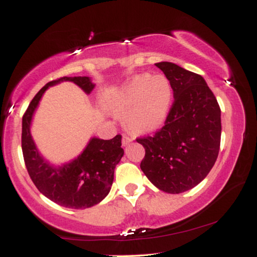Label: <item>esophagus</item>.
<instances>
[{
  "label": "esophagus",
  "mask_w": 257,
  "mask_h": 257,
  "mask_svg": "<svg viewBox=\"0 0 257 257\" xmlns=\"http://www.w3.org/2000/svg\"><path fill=\"white\" fill-rule=\"evenodd\" d=\"M132 141H133V139L131 137H128V135H123V138H122V145L123 146L129 145Z\"/></svg>",
  "instance_id": "34e87169"
}]
</instances>
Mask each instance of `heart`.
<instances>
[{"mask_svg": "<svg viewBox=\"0 0 257 257\" xmlns=\"http://www.w3.org/2000/svg\"><path fill=\"white\" fill-rule=\"evenodd\" d=\"M173 101L170 82L163 75L141 73L105 96L108 110L123 116V124L137 134L152 133L166 122Z\"/></svg>", "mask_w": 257, "mask_h": 257, "instance_id": "b5f03b06", "label": "heart"}]
</instances>
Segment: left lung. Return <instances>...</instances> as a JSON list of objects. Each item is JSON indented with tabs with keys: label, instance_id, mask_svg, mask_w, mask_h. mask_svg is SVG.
<instances>
[{
	"label": "left lung",
	"instance_id": "obj_1",
	"mask_svg": "<svg viewBox=\"0 0 257 257\" xmlns=\"http://www.w3.org/2000/svg\"><path fill=\"white\" fill-rule=\"evenodd\" d=\"M156 66L170 82L174 104L161 131L137 140L146 152L140 168L158 190L178 194L198 185L214 167L221 110L202 76L169 61Z\"/></svg>",
	"mask_w": 257,
	"mask_h": 257
}]
</instances>
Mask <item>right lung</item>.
Instances as JSON below:
<instances>
[{
	"label": "right lung",
	"mask_w": 257,
	"mask_h": 257,
	"mask_svg": "<svg viewBox=\"0 0 257 257\" xmlns=\"http://www.w3.org/2000/svg\"><path fill=\"white\" fill-rule=\"evenodd\" d=\"M63 82L75 83L85 94L95 87L87 76L61 77L44 85L23 117V155L29 175L43 196L65 208L85 209L99 204L110 192L114 168L124 155L122 137L116 135L111 140L91 137L77 157L63 164H53L44 158L31 135L32 119L46 90Z\"/></svg>",
	"instance_id": "1"
}]
</instances>
